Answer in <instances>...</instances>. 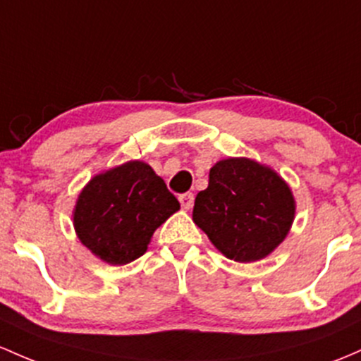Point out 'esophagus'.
Segmentation results:
<instances>
[{"mask_svg": "<svg viewBox=\"0 0 361 361\" xmlns=\"http://www.w3.org/2000/svg\"><path fill=\"white\" fill-rule=\"evenodd\" d=\"M178 200H180V204H181V207L183 209H192V205H193V193H190V192H187V193H181L180 197H178Z\"/></svg>", "mask_w": 361, "mask_h": 361, "instance_id": "1", "label": "esophagus"}]
</instances>
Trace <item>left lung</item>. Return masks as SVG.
I'll use <instances>...</instances> for the list:
<instances>
[{
  "instance_id": "1",
  "label": "left lung",
  "mask_w": 361,
  "mask_h": 361,
  "mask_svg": "<svg viewBox=\"0 0 361 361\" xmlns=\"http://www.w3.org/2000/svg\"><path fill=\"white\" fill-rule=\"evenodd\" d=\"M293 219L295 199L286 181L247 157L216 162L193 205V223L235 262L267 257L286 238Z\"/></svg>"
}]
</instances>
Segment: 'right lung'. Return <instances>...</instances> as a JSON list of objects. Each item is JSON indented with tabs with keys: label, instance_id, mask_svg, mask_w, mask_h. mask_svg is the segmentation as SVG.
I'll return each mask as SVG.
<instances>
[{
	"label": "right lung",
	"instance_id": "right-lung-1",
	"mask_svg": "<svg viewBox=\"0 0 361 361\" xmlns=\"http://www.w3.org/2000/svg\"><path fill=\"white\" fill-rule=\"evenodd\" d=\"M180 209L164 180L142 161H128L94 176L73 211L77 236L111 265L142 257L154 231Z\"/></svg>",
	"mask_w": 361,
	"mask_h": 361
}]
</instances>
